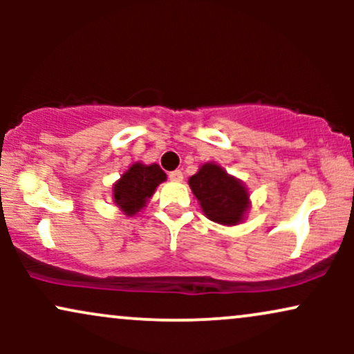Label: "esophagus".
I'll use <instances>...</instances> for the list:
<instances>
[{
    "mask_svg": "<svg viewBox=\"0 0 354 354\" xmlns=\"http://www.w3.org/2000/svg\"><path fill=\"white\" fill-rule=\"evenodd\" d=\"M169 180L174 181V183L183 181V173L180 171V169H176V171H171V173H169Z\"/></svg>",
    "mask_w": 354,
    "mask_h": 354,
    "instance_id": "esophagus-1",
    "label": "esophagus"
}]
</instances>
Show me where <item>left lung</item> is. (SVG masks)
<instances>
[{
  "instance_id": "8db88e82",
  "label": "left lung",
  "mask_w": 354,
  "mask_h": 354,
  "mask_svg": "<svg viewBox=\"0 0 354 354\" xmlns=\"http://www.w3.org/2000/svg\"><path fill=\"white\" fill-rule=\"evenodd\" d=\"M188 183L201 211L211 221L223 226H236L245 221L251 208L250 191L223 166L213 161L201 165Z\"/></svg>"
}]
</instances>
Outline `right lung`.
<instances>
[{
	"label": "right lung",
	"mask_w": 354,
	"mask_h": 354,
	"mask_svg": "<svg viewBox=\"0 0 354 354\" xmlns=\"http://www.w3.org/2000/svg\"><path fill=\"white\" fill-rule=\"evenodd\" d=\"M163 181H166V173L156 163L145 165L138 161L113 185V201L126 216H135Z\"/></svg>",
	"instance_id": "add662e5"
}]
</instances>
